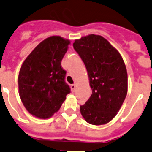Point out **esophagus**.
Returning <instances> with one entry per match:
<instances>
[{
    "label": "esophagus",
    "mask_w": 152,
    "mask_h": 152,
    "mask_svg": "<svg viewBox=\"0 0 152 152\" xmlns=\"http://www.w3.org/2000/svg\"><path fill=\"white\" fill-rule=\"evenodd\" d=\"M71 89H72V92H75V89H76V85L74 83V84H72L71 85Z\"/></svg>",
    "instance_id": "34e87169"
}]
</instances>
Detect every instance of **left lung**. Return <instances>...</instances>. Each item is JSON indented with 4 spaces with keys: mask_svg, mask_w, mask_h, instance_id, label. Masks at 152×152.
Returning <instances> with one entry per match:
<instances>
[{
    "mask_svg": "<svg viewBox=\"0 0 152 152\" xmlns=\"http://www.w3.org/2000/svg\"><path fill=\"white\" fill-rule=\"evenodd\" d=\"M73 47L84 63L92 95L80 110L85 120L95 125L111 121L122 107L128 91V75L118 50L101 36L75 40Z\"/></svg>",
    "mask_w": 152,
    "mask_h": 152,
    "instance_id": "obj_1",
    "label": "left lung"
}]
</instances>
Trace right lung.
<instances>
[{"mask_svg":"<svg viewBox=\"0 0 152 152\" xmlns=\"http://www.w3.org/2000/svg\"><path fill=\"white\" fill-rule=\"evenodd\" d=\"M70 42L51 37L40 42L29 54L18 75L19 95L32 115L50 118L61 107L71 89L61 61Z\"/></svg>","mask_w":152,"mask_h":152,"instance_id":"right-lung-1","label":"right lung"}]
</instances>
